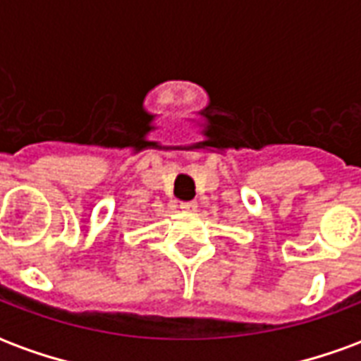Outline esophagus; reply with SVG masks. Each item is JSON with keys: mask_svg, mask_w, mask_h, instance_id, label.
Segmentation results:
<instances>
[{"mask_svg": "<svg viewBox=\"0 0 361 361\" xmlns=\"http://www.w3.org/2000/svg\"><path fill=\"white\" fill-rule=\"evenodd\" d=\"M180 209L183 212H193L197 209V203L195 201H183V203L180 204Z\"/></svg>", "mask_w": 361, "mask_h": 361, "instance_id": "obj_1", "label": "esophagus"}]
</instances>
